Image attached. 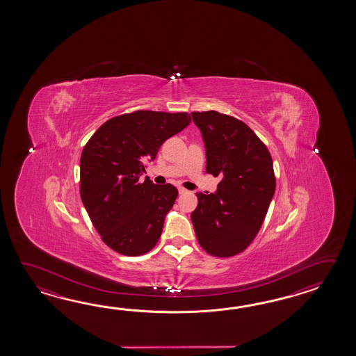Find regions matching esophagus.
Listing matches in <instances>:
<instances>
[{
  "label": "esophagus",
  "mask_w": 356,
  "mask_h": 356,
  "mask_svg": "<svg viewBox=\"0 0 356 356\" xmlns=\"http://www.w3.org/2000/svg\"><path fill=\"white\" fill-rule=\"evenodd\" d=\"M178 192H179V195H183V193L187 192V189L183 188V187H178Z\"/></svg>",
  "instance_id": "1"
}]
</instances>
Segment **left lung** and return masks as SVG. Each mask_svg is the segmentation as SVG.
<instances>
[{"mask_svg":"<svg viewBox=\"0 0 356 356\" xmlns=\"http://www.w3.org/2000/svg\"><path fill=\"white\" fill-rule=\"evenodd\" d=\"M206 150V172L220 177L215 193H196L191 213L197 241L215 257L241 253L256 238L271 204L273 159L252 129L227 114L193 112Z\"/></svg>","mask_w":356,"mask_h":356,"instance_id":"left-lung-1","label":"left lung"}]
</instances>
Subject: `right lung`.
I'll list each match as a JSON object with an SVG mask.
<instances>
[{"mask_svg": "<svg viewBox=\"0 0 356 356\" xmlns=\"http://www.w3.org/2000/svg\"><path fill=\"white\" fill-rule=\"evenodd\" d=\"M191 123L188 113L137 111L102 124L83 147L80 195L103 242L124 256H141L159 241L178 191L141 181L145 161Z\"/></svg>", "mask_w": 356, "mask_h": 356, "instance_id": "1", "label": "right lung"}]
</instances>
